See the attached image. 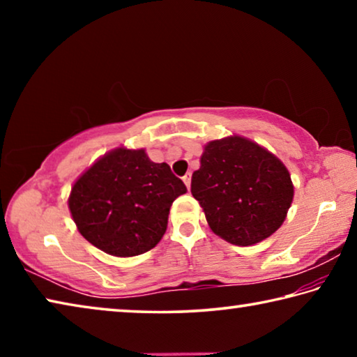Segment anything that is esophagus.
I'll list each match as a JSON object with an SVG mask.
<instances>
[{
  "label": "esophagus",
  "mask_w": 357,
  "mask_h": 357,
  "mask_svg": "<svg viewBox=\"0 0 357 357\" xmlns=\"http://www.w3.org/2000/svg\"><path fill=\"white\" fill-rule=\"evenodd\" d=\"M190 179H192V176H190V173H187L185 176L183 178V181H184V184H185V187L187 189H190Z\"/></svg>",
  "instance_id": "esophagus-1"
}]
</instances>
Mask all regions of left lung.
<instances>
[{
    "label": "left lung",
    "instance_id": "left-lung-1",
    "mask_svg": "<svg viewBox=\"0 0 357 357\" xmlns=\"http://www.w3.org/2000/svg\"><path fill=\"white\" fill-rule=\"evenodd\" d=\"M190 192L217 236L247 247L282 227L294 185L279 157L249 138L229 135L204 144Z\"/></svg>",
    "mask_w": 357,
    "mask_h": 357
}]
</instances>
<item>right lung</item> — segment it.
Instances as JSON below:
<instances>
[{
    "label": "right lung",
    "instance_id": "obj_1",
    "mask_svg": "<svg viewBox=\"0 0 357 357\" xmlns=\"http://www.w3.org/2000/svg\"><path fill=\"white\" fill-rule=\"evenodd\" d=\"M185 192L165 162L155 164L144 149L119 146L78 176L68 204L88 243L128 258L159 244L173 202Z\"/></svg>",
    "mask_w": 357,
    "mask_h": 357
}]
</instances>
